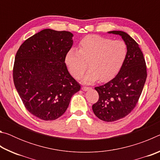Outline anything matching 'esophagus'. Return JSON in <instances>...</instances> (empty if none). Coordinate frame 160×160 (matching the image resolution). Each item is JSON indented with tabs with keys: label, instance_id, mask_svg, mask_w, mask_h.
<instances>
[{
	"label": "esophagus",
	"instance_id": "esophagus-1",
	"mask_svg": "<svg viewBox=\"0 0 160 160\" xmlns=\"http://www.w3.org/2000/svg\"><path fill=\"white\" fill-rule=\"evenodd\" d=\"M90 89H91V88H88V87H82V90L83 91H85V92L90 90Z\"/></svg>",
	"mask_w": 160,
	"mask_h": 160
}]
</instances>
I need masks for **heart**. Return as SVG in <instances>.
Masks as SVG:
<instances>
[{"label": "heart", "mask_w": 160, "mask_h": 160, "mask_svg": "<svg viewBox=\"0 0 160 160\" xmlns=\"http://www.w3.org/2000/svg\"><path fill=\"white\" fill-rule=\"evenodd\" d=\"M128 48L121 40L89 35L81 40L78 51L71 48L65 56V63L72 76L79 79L87 68L82 82L90 84L99 79L106 81L118 73L125 61Z\"/></svg>", "instance_id": "1"}]
</instances>
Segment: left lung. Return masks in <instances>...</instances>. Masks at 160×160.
Instances as JSON below:
<instances>
[{"instance_id":"8db88e82","label":"left lung","mask_w":160,"mask_h":160,"mask_svg":"<svg viewBox=\"0 0 160 160\" xmlns=\"http://www.w3.org/2000/svg\"><path fill=\"white\" fill-rule=\"evenodd\" d=\"M121 36L128 48L125 61L118 73L112 80L96 87L99 100L92 105L94 114L107 121L125 117L136 106L147 78V68L139 45L125 32L111 31Z\"/></svg>"}]
</instances>
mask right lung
Listing matches in <instances>:
<instances>
[{"mask_svg": "<svg viewBox=\"0 0 160 160\" xmlns=\"http://www.w3.org/2000/svg\"><path fill=\"white\" fill-rule=\"evenodd\" d=\"M72 37L70 32L43 29L24 42L16 53L15 87L26 109L42 120L61 116L80 90L65 63Z\"/></svg>", "mask_w": 160, "mask_h": 160, "instance_id": "1", "label": "right lung"}]
</instances>
